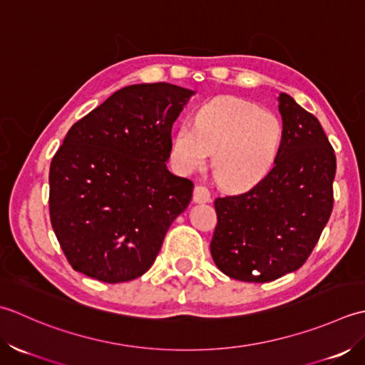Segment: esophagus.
<instances>
[{
  "label": "esophagus",
  "mask_w": 365,
  "mask_h": 365,
  "mask_svg": "<svg viewBox=\"0 0 365 365\" xmlns=\"http://www.w3.org/2000/svg\"><path fill=\"white\" fill-rule=\"evenodd\" d=\"M193 202L195 203H210L211 202V192L207 190L205 185H197L193 190Z\"/></svg>",
  "instance_id": "obj_1"
}]
</instances>
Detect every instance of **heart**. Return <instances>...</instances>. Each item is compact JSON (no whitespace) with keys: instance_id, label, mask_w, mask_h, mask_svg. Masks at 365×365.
Wrapping results in <instances>:
<instances>
[{"instance_id":"1","label":"heart","mask_w":365,"mask_h":365,"mask_svg":"<svg viewBox=\"0 0 365 365\" xmlns=\"http://www.w3.org/2000/svg\"><path fill=\"white\" fill-rule=\"evenodd\" d=\"M282 123L269 110L235 96H220L203 103L189 123L178 128L173 155L184 173L212 168L225 189L254 187L271 172L280 151Z\"/></svg>"}]
</instances>
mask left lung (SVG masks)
I'll return each instance as SVG.
<instances>
[{"mask_svg": "<svg viewBox=\"0 0 365 365\" xmlns=\"http://www.w3.org/2000/svg\"><path fill=\"white\" fill-rule=\"evenodd\" d=\"M280 151L274 168L241 195L215 198V266L242 282H271L306 263L332 211L336 154L317 118L279 94Z\"/></svg>", "mask_w": 365, "mask_h": 365, "instance_id": "obj_1", "label": "left lung"}]
</instances>
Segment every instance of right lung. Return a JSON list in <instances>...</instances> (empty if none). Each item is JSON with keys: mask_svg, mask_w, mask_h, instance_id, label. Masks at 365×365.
<instances>
[{"mask_svg": "<svg viewBox=\"0 0 365 365\" xmlns=\"http://www.w3.org/2000/svg\"><path fill=\"white\" fill-rule=\"evenodd\" d=\"M195 91L121 88L72 125L50 165V220L73 269L107 284L150 269L192 181L168 172L172 128Z\"/></svg>", "mask_w": 365, "mask_h": 365, "instance_id": "add662e5", "label": "right lung"}]
</instances>
